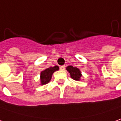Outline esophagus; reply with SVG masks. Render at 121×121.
<instances>
[{"label": "esophagus", "instance_id": "obj_1", "mask_svg": "<svg viewBox=\"0 0 121 121\" xmlns=\"http://www.w3.org/2000/svg\"><path fill=\"white\" fill-rule=\"evenodd\" d=\"M60 70H65V66H60Z\"/></svg>", "mask_w": 121, "mask_h": 121}]
</instances>
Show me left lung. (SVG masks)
Returning <instances> with one entry per match:
<instances>
[{
	"label": "left lung",
	"instance_id": "left-lung-1",
	"mask_svg": "<svg viewBox=\"0 0 121 121\" xmlns=\"http://www.w3.org/2000/svg\"><path fill=\"white\" fill-rule=\"evenodd\" d=\"M66 70L70 74V76L72 79H74L75 80H80L82 74L81 72L80 71V70L78 68L73 67L72 66H69L66 68Z\"/></svg>",
	"mask_w": 121,
	"mask_h": 121
}]
</instances>
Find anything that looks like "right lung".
I'll use <instances>...</instances> for the list:
<instances>
[{
    "instance_id": "right-lung-1",
    "label": "right lung",
    "mask_w": 121,
    "mask_h": 121,
    "mask_svg": "<svg viewBox=\"0 0 121 121\" xmlns=\"http://www.w3.org/2000/svg\"><path fill=\"white\" fill-rule=\"evenodd\" d=\"M59 66H55L54 67H49L48 69H45L41 72V84H48L51 79L52 75L54 72L59 70Z\"/></svg>"
}]
</instances>
